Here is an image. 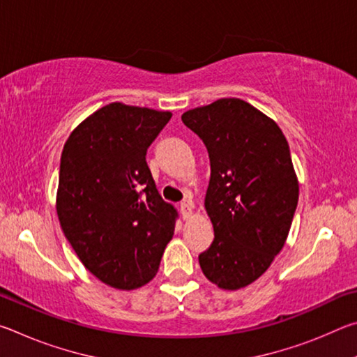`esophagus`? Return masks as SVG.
<instances>
[{"label": "esophagus", "instance_id": "obj_1", "mask_svg": "<svg viewBox=\"0 0 357 357\" xmlns=\"http://www.w3.org/2000/svg\"><path fill=\"white\" fill-rule=\"evenodd\" d=\"M179 209H181V215H183V219H189L192 215L193 204L190 202H183L179 204Z\"/></svg>", "mask_w": 357, "mask_h": 357}]
</instances>
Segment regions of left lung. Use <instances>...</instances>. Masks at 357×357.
Wrapping results in <instances>:
<instances>
[{"label":"left lung","mask_w":357,"mask_h":357,"mask_svg":"<svg viewBox=\"0 0 357 357\" xmlns=\"http://www.w3.org/2000/svg\"><path fill=\"white\" fill-rule=\"evenodd\" d=\"M183 123L202 138L211 162L204 209L214 241L198 261L222 289L261 277L291 228L299 183L285 135L249 102L225 98L185 112Z\"/></svg>","instance_id":"obj_1"}]
</instances>
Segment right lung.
<instances>
[{
	"mask_svg": "<svg viewBox=\"0 0 357 357\" xmlns=\"http://www.w3.org/2000/svg\"><path fill=\"white\" fill-rule=\"evenodd\" d=\"M170 112L113 102L82 121L66 142L56 213L89 273L118 289L154 279L178 213L162 200L146 151Z\"/></svg>",
	"mask_w": 357,
	"mask_h": 357,
	"instance_id": "right-lung-1",
	"label": "right lung"
}]
</instances>
